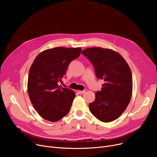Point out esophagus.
<instances>
[{"label":"esophagus","mask_w":157,"mask_h":157,"mask_svg":"<svg viewBox=\"0 0 157 157\" xmlns=\"http://www.w3.org/2000/svg\"><path fill=\"white\" fill-rule=\"evenodd\" d=\"M85 92H86L85 90H78V93L79 94H83Z\"/></svg>","instance_id":"34e87169"}]
</instances>
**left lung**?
<instances>
[{
  "label": "left lung",
  "instance_id": "8db88e82",
  "mask_svg": "<svg viewBox=\"0 0 157 157\" xmlns=\"http://www.w3.org/2000/svg\"><path fill=\"white\" fill-rule=\"evenodd\" d=\"M82 54L91 62L97 78L103 79L101 91L89 104L90 112L103 122L120 117L128 106L132 94V76L127 62L118 52L102 48H89Z\"/></svg>",
  "mask_w": 157,
  "mask_h": 157
}]
</instances>
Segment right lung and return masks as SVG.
I'll return each mask as SVG.
<instances>
[{
  "label": "right lung",
  "instance_id": "1",
  "mask_svg": "<svg viewBox=\"0 0 157 157\" xmlns=\"http://www.w3.org/2000/svg\"><path fill=\"white\" fill-rule=\"evenodd\" d=\"M81 48L57 47L40 52L29 72L27 91L31 103L40 116L49 121H57L67 114L75 93L61 87L69 63L78 58Z\"/></svg>",
  "mask_w": 157,
  "mask_h": 157
}]
</instances>
